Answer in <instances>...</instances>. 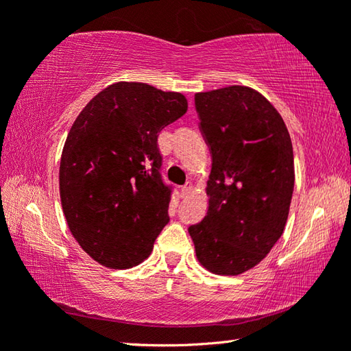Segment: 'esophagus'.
I'll return each instance as SVG.
<instances>
[{
	"mask_svg": "<svg viewBox=\"0 0 351 351\" xmlns=\"http://www.w3.org/2000/svg\"><path fill=\"white\" fill-rule=\"evenodd\" d=\"M192 190H193V186L190 182H187L186 186L181 187V195H182V197H187V195L192 192Z\"/></svg>",
	"mask_w": 351,
	"mask_h": 351,
	"instance_id": "1",
	"label": "esophagus"
}]
</instances>
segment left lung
<instances>
[{
    "label": "left lung",
    "mask_w": 351,
    "mask_h": 351,
    "mask_svg": "<svg viewBox=\"0 0 351 351\" xmlns=\"http://www.w3.org/2000/svg\"><path fill=\"white\" fill-rule=\"evenodd\" d=\"M195 106L212 170L209 209L189 234L207 271L239 276L283 234L294 190L293 144L274 105L249 86L197 93Z\"/></svg>",
    "instance_id": "8db88e82"
}]
</instances>
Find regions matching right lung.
Returning a JSON list of instances; mask_svg holds the SVG:
<instances>
[{
	"label": "right lung",
	"mask_w": 351,
	"mask_h": 351,
	"mask_svg": "<svg viewBox=\"0 0 351 351\" xmlns=\"http://www.w3.org/2000/svg\"><path fill=\"white\" fill-rule=\"evenodd\" d=\"M186 111L181 93L117 82L77 116L62 152L60 199L71 234L97 263L127 269L150 255L170 219L158 134Z\"/></svg>",
	"instance_id": "right-lung-1"
}]
</instances>
